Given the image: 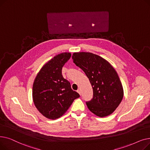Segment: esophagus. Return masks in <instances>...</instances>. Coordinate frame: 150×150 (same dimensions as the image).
Returning a JSON list of instances; mask_svg holds the SVG:
<instances>
[{
  "label": "esophagus",
  "instance_id": "1",
  "mask_svg": "<svg viewBox=\"0 0 150 150\" xmlns=\"http://www.w3.org/2000/svg\"><path fill=\"white\" fill-rule=\"evenodd\" d=\"M77 92L80 94V95H81V90L80 89H78V90H77Z\"/></svg>",
  "mask_w": 150,
  "mask_h": 150
}]
</instances>
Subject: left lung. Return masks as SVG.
Listing matches in <instances>:
<instances>
[{"label": "left lung", "instance_id": "obj_1", "mask_svg": "<svg viewBox=\"0 0 150 150\" xmlns=\"http://www.w3.org/2000/svg\"><path fill=\"white\" fill-rule=\"evenodd\" d=\"M74 62L88 76L93 89L88 109L100 117L111 114L123 99V89L114 68L105 59L90 52H75Z\"/></svg>", "mask_w": 150, "mask_h": 150}]
</instances>
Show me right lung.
<instances>
[{
	"mask_svg": "<svg viewBox=\"0 0 150 150\" xmlns=\"http://www.w3.org/2000/svg\"><path fill=\"white\" fill-rule=\"evenodd\" d=\"M71 57V53L58 54L42 66L33 84L34 104L42 115L55 120L64 115L75 99L80 97L63 78L62 68Z\"/></svg>",
	"mask_w": 150,
	"mask_h": 150,
	"instance_id": "add662e5",
	"label": "right lung"
}]
</instances>
